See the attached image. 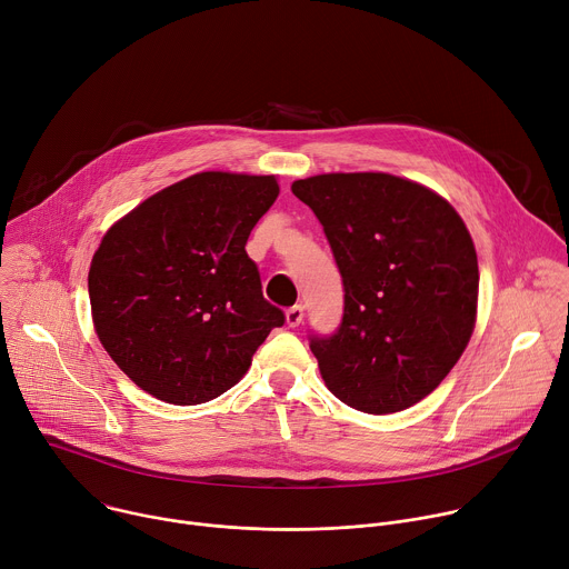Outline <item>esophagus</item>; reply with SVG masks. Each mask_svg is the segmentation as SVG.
<instances>
[{"instance_id": "esophagus-1", "label": "esophagus", "mask_w": 569, "mask_h": 569, "mask_svg": "<svg viewBox=\"0 0 569 569\" xmlns=\"http://www.w3.org/2000/svg\"><path fill=\"white\" fill-rule=\"evenodd\" d=\"M301 321H303V306H301V303H295L292 308H288V310H286V323H288L290 329L299 327Z\"/></svg>"}]
</instances>
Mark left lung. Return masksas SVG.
<instances>
[{
	"label": "left lung",
	"mask_w": 569,
	"mask_h": 569,
	"mask_svg": "<svg viewBox=\"0 0 569 569\" xmlns=\"http://www.w3.org/2000/svg\"><path fill=\"white\" fill-rule=\"evenodd\" d=\"M345 283L333 336H310L327 387L349 408L391 415L435 391L461 358L477 315L479 270L459 213L389 173L297 180Z\"/></svg>",
	"instance_id": "1"
}]
</instances>
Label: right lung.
Returning a JSON list of instances; mask_svg holds the SVG:
<instances>
[{"label": "right lung", "instance_id": "right-lung-1", "mask_svg": "<svg viewBox=\"0 0 569 569\" xmlns=\"http://www.w3.org/2000/svg\"><path fill=\"white\" fill-rule=\"evenodd\" d=\"M274 176L207 171L161 189L103 236L88 286L97 336L150 396L200 405L231 389L286 315L246 242Z\"/></svg>", "mask_w": 569, "mask_h": 569}]
</instances>
